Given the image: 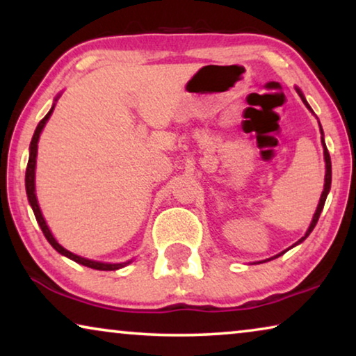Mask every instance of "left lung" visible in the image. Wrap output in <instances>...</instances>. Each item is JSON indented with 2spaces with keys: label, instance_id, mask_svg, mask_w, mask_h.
Wrapping results in <instances>:
<instances>
[{
  "label": "left lung",
  "instance_id": "1",
  "mask_svg": "<svg viewBox=\"0 0 356 356\" xmlns=\"http://www.w3.org/2000/svg\"><path fill=\"white\" fill-rule=\"evenodd\" d=\"M296 89V92H298V95L301 97V100H303V104L306 105V108H308L311 113L314 115V111H313V108H311L309 106V104L308 102H306V99H305V95H303V92H301V89H298V87H295ZM318 123H319V120H318ZM319 131H321V144H323V152H324V162H325V175H324V189H323V193H321V197H319V202H318V207H316V212H314V216H313V220H311V223H309V227H308V230H306V233L303 236L300 238L298 241L295 243V245H291L290 248H286L285 251H282V252H279V254H275V256H272V257H269V259H264V261H257V262H254V264H262V262H267V261H270V259H275V257H279V256H282V254H285L286 251L289 250H291V248H295L296 245H300V243H303L306 238L309 236V233L314 230V227H316V223H318V220H319V216H321V212H323V209H324V204H325V199H327V194H329V191H330V183H332V165H330V155H329V150H327V147H325V140H324V131H323V126H321V123H319Z\"/></svg>",
  "mask_w": 356,
  "mask_h": 356
}]
</instances>
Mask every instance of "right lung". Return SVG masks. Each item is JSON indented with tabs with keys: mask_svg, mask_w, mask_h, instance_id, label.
<instances>
[{
	"mask_svg": "<svg viewBox=\"0 0 356 356\" xmlns=\"http://www.w3.org/2000/svg\"><path fill=\"white\" fill-rule=\"evenodd\" d=\"M61 94H58L55 97V102H53L51 108L48 113L45 115V118H43L40 123L37 124L35 128V133L32 136V140H31V147H29V163H27V170H26V193H27V199H29V204H31L32 211H33V216H35L38 225H40L43 235L48 240V243L55 248V250L60 252L61 256H66L67 259L77 262V264H82L86 267H90V269H95V270H118L121 267H126L128 264L133 262L131 261H126V262H100V261H92V259H87V257H82V256H77L74 252L67 251L66 248H63L60 243L56 241V238L53 236V233L50 228L47 225V220L45 217H43V213L40 211V206H38V199H37V194H35V167H37V150H38V139H40V134L43 128H45V124L48 123V120H50V116L53 113V110H55V105L58 99H60Z\"/></svg>",
	"mask_w": 356,
	"mask_h": 356,
	"instance_id": "right-lung-1",
	"label": "right lung"
}]
</instances>
